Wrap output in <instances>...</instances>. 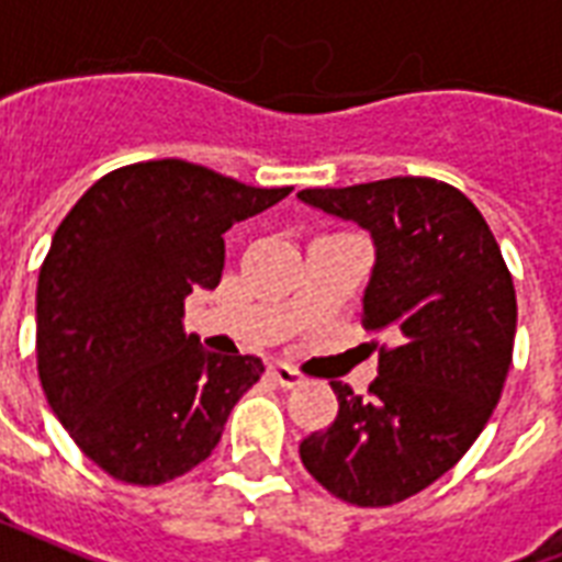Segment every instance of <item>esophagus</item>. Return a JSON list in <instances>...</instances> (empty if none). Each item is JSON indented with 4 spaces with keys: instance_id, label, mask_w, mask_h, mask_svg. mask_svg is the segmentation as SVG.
Listing matches in <instances>:
<instances>
[{
    "instance_id": "1",
    "label": "esophagus",
    "mask_w": 562,
    "mask_h": 562,
    "mask_svg": "<svg viewBox=\"0 0 562 562\" xmlns=\"http://www.w3.org/2000/svg\"><path fill=\"white\" fill-rule=\"evenodd\" d=\"M268 374H271L273 383L282 385V389H294V385L303 383L300 371H294V368L285 366V362H273V366H268Z\"/></svg>"
}]
</instances>
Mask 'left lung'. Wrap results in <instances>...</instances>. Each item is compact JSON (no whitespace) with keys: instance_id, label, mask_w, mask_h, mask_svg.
Listing matches in <instances>:
<instances>
[{"instance_id":"obj_1","label":"left lung","mask_w":562,"mask_h":562,"mask_svg":"<svg viewBox=\"0 0 562 562\" xmlns=\"http://www.w3.org/2000/svg\"><path fill=\"white\" fill-rule=\"evenodd\" d=\"M297 196L371 233L376 262L362 327L395 338L380 348L366 397L329 383L336 422L300 442V460L336 498L392 507L453 469L490 422L513 362V277L483 214L439 179Z\"/></svg>"}]
</instances>
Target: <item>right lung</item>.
I'll return each instance as SVG.
<instances>
[{"label":"right lung","mask_w":562,"mask_h":562,"mask_svg":"<svg viewBox=\"0 0 562 562\" xmlns=\"http://www.w3.org/2000/svg\"><path fill=\"white\" fill-rule=\"evenodd\" d=\"M291 188H252L182 158L93 182L55 229L37 280V374L81 453L114 481L158 486L221 442L256 357L186 333V297L224 273V233Z\"/></svg>","instance_id":"obj_1"}]
</instances>
